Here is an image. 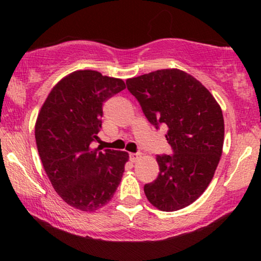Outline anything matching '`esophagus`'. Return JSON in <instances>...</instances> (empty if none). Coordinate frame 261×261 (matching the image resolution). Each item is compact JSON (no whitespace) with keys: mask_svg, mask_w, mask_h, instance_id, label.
Segmentation results:
<instances>
[{"mask_svg":"<svg viewBox=\"0 0 261 261\" xmlns=\"http://www.w3.org/2000/svg\"><path fill=\"white\" fill-rule=\"evenodd\" d=\"M140 158H141L140 153H130V154H129V159H130L132 163L138 162V160L140 159Z\"/></svg>","mask_w":261,"mask_h":261,"instance_id":"esophagus-1","label":"esophagus"}]
</instances>
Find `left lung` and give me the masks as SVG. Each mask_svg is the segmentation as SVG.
Segmentation results:
<instances>
[{
	"mask_svg": "<svg viewBox=\"0 0 261 261\" xmlns=\"http://www.w3.org/2000/svg\"><path fill=\"white\" fill-rule=\"evenodd\" d=\"M128 90L158 129L167 127L172 155H156L159 174L144 191L152 205L176 212L194 203L212 181L224 140L221 107L201 82L178 69L128 78Z\"/></svg>",
	"mask_w": 261,
	"mask_h": 261,
	"instance_id": "1",
	"label": "left lung"
}]
</instances>
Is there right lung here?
<instances>
[{
	"label": "right lung",
	"instance_id": "obj_1",
	"mask_svg": "<svg viewBox=\"0 0 261 261\" xmlns=\"http://www.w3.org/2000/svg\"><path fill=\"white\" fill-rule=\"evenodd\" d=\"M120 78L78 70L57 83L35 122V141L42 166L57 194L82 212H96L113 198L127 152L91 148L97 140L105 101L122 91Z\"/></svg>",
	"mask_w": 261,
	"mask_h": 261
}]
</instances>
